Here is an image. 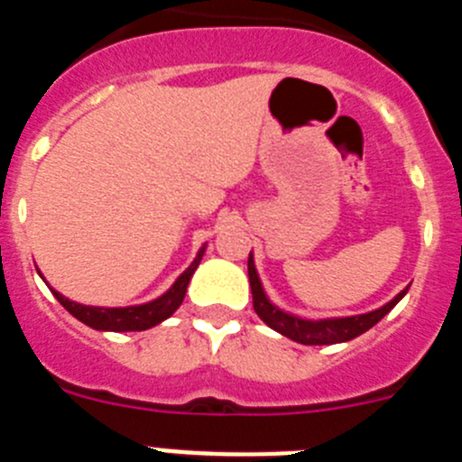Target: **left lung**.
Here are the masks:
<instances>
[{
	"instance_id": "obj_1",
	"label": "left lung",
	"mask_w": 462,
	"mask_h": 462,
	"mask_svg": "<svg viewBox=\"0 0 462 462\" xmlns=\"http://www.w3.org/2000/svg\"><path fill=\"white\" fill-rule=\"evenodd\" d=\"M247 275H250L252 287V303H254V312L259 314V319L273 330H277L280 336L289 337V340L298 342V345H337V342H349L354 337L363 336L365 330L373 328L377 321H382L395 305L405 298V287L398 296H393L389 303H383L382 308L370 310L365 314H352V317H321V319H312V317H300V314L287 312L280 305H275L268 298L263 282H261L259 273L254 266V254L250 252L247 259Z\"/></svg>"
}]
</instances>
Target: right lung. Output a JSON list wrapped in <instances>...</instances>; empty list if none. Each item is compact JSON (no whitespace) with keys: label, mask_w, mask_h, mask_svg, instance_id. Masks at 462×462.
<instances>
[{"label":"right lung","mask_w":462,"mask_h":462,"mask_svg":"<svg viewBox=\"0 0 462 462\" xmlns=\"http://www.w3.org/2000/svg\"><path fill=\"white\" fill-rule=\"evenodd\" d=\"M208 243L201 245V250L196 252L194 261L189 266L178 275V280L166 289L162 296H157L154 300H148V303L141 305H126V308H99V305H83L76 303L71 298L62 296L60 291L51 287L52 296L62 303V308L67 312H71L79 321H83L85 326L94 330H113V333H126V330H148L152 326L162 324L180 308L182 300H185L187 284H189L191 275L196 273L199 263H201L203 254H206ZM43 277V275H41Z\"/></svg>","instance_id":"add662e5"}]
</instances>
